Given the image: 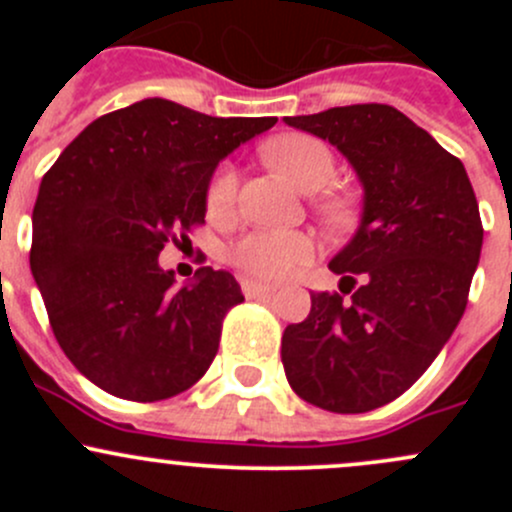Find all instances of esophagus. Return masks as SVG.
<instances>
[{"label": "esophagus", "instance_id": "obj_1", "mask_svg": "<svg viewBox=\"0 0 512 512\" xmlns=\"http://www.w3.org/2000/svg\"><path fill=\"white\" fill-rule=\"evenodd\" d=\"M240 287H242V292H245V297H262V294L275 292V287L265 285V282H257V280H242Z\"/></svg>", "mask_w": 512, "mask_h": 512}]
</instances>
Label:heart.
Instances as JSON below:
<instances>
[{
	"mask_svg": "<svg viewBox=\"0 0 512 512\" xmlns=\"http://www.w3.org/2000/svg\"><path fill=\"white\" fill-rule=\"evenodd\" d=\"M262 156H265L272 170H277L282 178L289 180L297 190H304V193L322 190L334 178V170H337L334 153L329 151L327 143H322L314 136H304V133H287V136L272 138L262 148ZM235 185V168L232 165H223L215 173L213 183H210V210L230 208L232 198H235ZM324 213L334 223L347 218V208L342 203H337V200L324 203ZM314 250H317L314 240L309 235H304V232L262 230L242 237L232 247L230 257L235 265L252 272V275L280 280V277L292 275L299 267L312 262Z\"/></svg>",
	"mask_w": 512,
	"mask_h": 512,
	"instance_id": "1",
	"label": "heart"
}]
</instances>
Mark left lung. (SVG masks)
Instances as JSON below:
<instances>
[{
  "label": "left lung",
  "instance_id": "1",
  "mask_svg": "<svg viewBox=\"0 0 512 512\" xmlns=\"http://www.w3.org/2000/svg\"><path fill=\"white\" fill-rule=\"evenodd\" d=\"M287 126L329 141L359 178L361 220L332 257L342 294L312 292L307 319L282 334L299 399L364 414L399 399L451 339L483 247L466 168L409 116L356 103Z\"/></svg>",
  "mask_w": 512,
  "mask_h": 512
}]
</instances>
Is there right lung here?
Segmentation results:
<instances>
[{
    "instance_id": "1",
    "label": "right lung",
    "mask_w": 512,
    "mask_h": 512,
    "mask_svg": "<svg viewBox=\"0 0 512 512\" xmlns=\"http://www.w3.org/2000/svg\"><path fill=\"white\" fill-rule=\"evenodd\" d=\"M275 123L143 98L89 123L41 178L29 265L56 342L98 389L170 399L213 364L240 285L200 267L178 287L158 255L205 223L220 160Z\"/></svg>"
}]
</instances>
